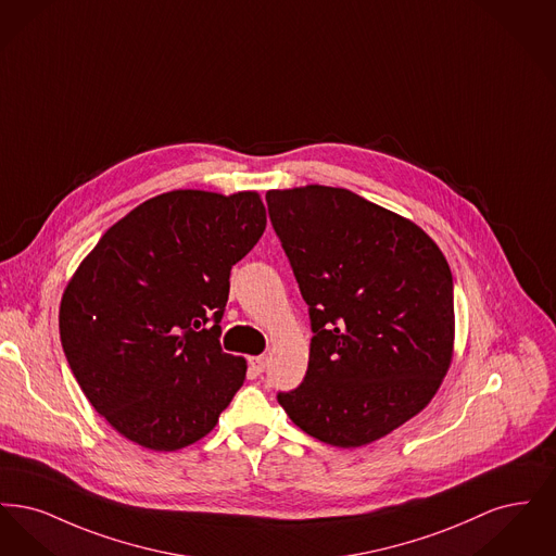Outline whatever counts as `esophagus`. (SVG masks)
I'll list each match as a JSON object with an SVG mask.
<instances>
[{
  "instance_id": "1",
  "label": "esophagus",
  "mask_w": 556,
  "mask_h": 556,
  "mask_svg": "<svg viewBox=\"0 0 556 556\" xmlns=\"http://www.w3.org/2000/svg\"><path fill=\"white\" fill-rule=\"evenodd\" d=\"M250 367L256 370V372H265L266 367H268V356H266V354L252 356V358H250Z\"/></svg>"
}]
</instances>
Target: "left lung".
I'll use <instances>...</instances> for the list:
<instances>
[{
    "instance_id": "1",
    "label": "left lung",
    "mask_w": 556,
    "mask_h": 556,
    "mask_svg": "<svg viewBox=\"0 0 556 556\" xmlns=\"http://www.w3.org/2000/svg\"><path fill=\"white\" fill-rule=\"evenodd\" d=\"M311 315L304 381L277 400L308 435L370 444L435 396L452 363V273L413 220L342 187L266 191Z\"/></svg>"
}]
</instances>
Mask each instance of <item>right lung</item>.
I'll return each instance as SVG.
<instances>
[{
	"label": "right lung",
	"instance_id": "obj_1",
	"mask_svg": "<svg viewBox=\"0 0 556 556\" xmlns=\"http://www.w3.org/2000/svg\"><path fill=\"white\" fill-rule=\"evenodd\" d=\"M256 191L175 189L112 225L60 302V340L91 406L121 435L181 450L218 424L245 379L220 348L231 266L265 233Z\"/></svg>",
	"mask_w": 556,
	"mask_h": 556
}]
</instances>
